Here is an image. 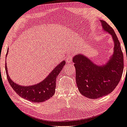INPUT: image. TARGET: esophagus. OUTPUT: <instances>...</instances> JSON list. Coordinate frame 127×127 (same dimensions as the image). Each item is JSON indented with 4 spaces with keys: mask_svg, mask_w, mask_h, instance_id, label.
I'll return each instance as SVG.
<instances>
[{
    "mask_svg": "<svg viewBox=\"0 0 127 127\" xmlns=\"http://www.w3.org/2000/svg\"><path fill=\"white\" fill-rule=\"evenodd\" d=\"M72 56H69L68 57H67L66 58V62L67 63H71L72 62Z\"/></svg>",
    "mask_w": 127,
    "mask_h": 127,
    "instance_id": "obj_1",
    "label": "esophagus"
}]
</instances>
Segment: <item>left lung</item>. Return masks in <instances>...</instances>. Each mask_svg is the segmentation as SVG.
<instances>
[{"label": "left lung", "mask_w": 127, "mask_h": 127, "mask_svg": "<svg viewBox=\"0 0 127 127\" xmlns=\"http://www.w3.org/2000/svg\"><path fill=\"white\" fill-rule=\"evenodd\" d=\"M102 29L112 35L113 53L103 65L95 64L83 54H78L73 58L76 68L77 87L85 97L95 99L112 92L120 82L122 76L124 63L121 44L114 30L105 21L101 20Z\"/></svg>", "instance_id": "left-lung-1"}]
</instances>
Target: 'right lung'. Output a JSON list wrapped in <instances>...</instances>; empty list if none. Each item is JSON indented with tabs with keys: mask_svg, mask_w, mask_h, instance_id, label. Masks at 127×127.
Listing matches in <instances>:
<instances>
[{
	"mask_svg": "<svg viewBox=\"0 0 127 127\" xmlns=\"http://www.w3.org/2000/svg\"><path fill=\"white\" fill-rule=\"evenodd\" d=\"M8 54V49L7 54ZM66 64L65 61H63L54 68L46 78L39 83L30 85L22 86L14 83L10 79L8 74L6 63H5V71L9 84L17 94L24 99L33 102H42L50 99L55 92L56 80L60 71Z\"/></svg>",
	"mask_w": 127,
	"mask_h": 127,
	"instance_id": "1",
	"label": "right lung"
}]
</instances>
